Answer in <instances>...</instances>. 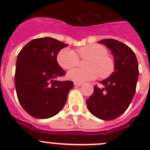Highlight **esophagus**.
I'll use <instances>...</instances> for the list:
<instances>
[{
	"label": "esophagus",
	"instance_id": "1",
	"mask_svg": "<svg viewBox=\"0 0 150 150\" xmlns=\"http://www.w3.org/2000/svg\"><path fill=\"white\" fill-rule=\"evenodd\" d=\"M74 86H82L81 83H74Z\"/></svg>",
	"mask_w": 150,
	"mask_h": 150
}]
</instances>
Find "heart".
Segmentation results:
<instances>
[{"label": "heart", "instance_id": "obj_1", "mask_svg": "<svg viewBox=\"0 0 150 150\" xmlns=\"http://www.w3.org/2000/svg\"><path fill=\"white\" fill-rule=\"evenodd\" d=\"M79 56L88 59L87 68L72 69L67 74V77L76 83L91 80L100 75L102 77L109 76L114 69V63L107 55V50L104 46L98 44H91L78 49ZM58 62L64 69H71L79 63V57L74 50L63 49L58 55Z\"/></svg>", "mask_w": 150, "mask_h": 150}]
</instances>
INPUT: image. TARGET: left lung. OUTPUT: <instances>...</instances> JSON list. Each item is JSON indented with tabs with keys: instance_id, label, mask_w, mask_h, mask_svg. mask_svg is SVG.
Instances as JSON below:
<instances>
[{
	"instance_id": "8db88e82",
	"label": "left lung",
	"mask_w": 150,
	"mask_h": 150,
	"mask_svg": "<svg viewBox=\"0 0 150 150\" xmlns=\"http://www.w3.org/2000/svg\"><path fill=\"white\" fill-rule=\"evenodd\" d=\"M112 52L114 71L95 86L93 94L86 100L91 114L102 120H112L128 109L136 91L139 76L138 62L133 50L120 41L106 39L98 41Z\"/></svg>"
}]
</instances>
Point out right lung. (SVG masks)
Listing matches in <instances>:
<instances>
[{
  "label": "right lung",
  "instance_id": "right-lung-1",
  "mask_svg": "<svg viewBox=\"0 0 150 150\" xmlns=\"http://www.w3.org/2000/svg\"><path fill=\"white\" fill-rule=\"evenodd\" d=\"M67 46L52 38L30 40L18 53L15 86L21 106L30 116L48 119L56 115L67 101L71 81H58L65 71L57 62V55Z\"/></svg>",
  "mask_w": 150,
  "mask_h": 150
}]
</instances>
